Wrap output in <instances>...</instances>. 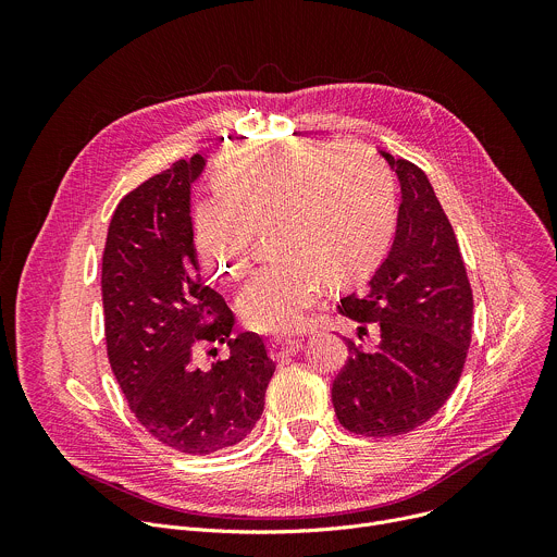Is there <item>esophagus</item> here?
<instances>
[{
  "label": "esophagus",
  "mask_w": 557,
  "mask_h": 557,
  "mask_svg": "<svg viewBox=\"0 0 557 557\" xmlns=\"http://www.w3.org/2000/svg\"><path fill=\"white\" fill-rule=\"evenodd\" d=\"M301 348L299 339H275L269 344V355L273 361H286Z\"/></svg>",
  "instance_id": "1"
}]
</instances>
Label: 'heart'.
Segmentation results:
<instances>
[{
  "instance_id": "1",
  "label": "heart",
  "mask_w": 557,
  "mask_h": 557,
  "mask_svg": "<svg viewBox=\"0 0 557 557\" xmlns=\"http://www.w3.org/2000/svg\"><path fill=\"white\" fill-rule=\"evenodd\" d=\"M396 222L394 183L359 145L260 143L228 156L218 189L196 209L194 237L202 269L220 282L240 277L258 231L277 256L237 295L249 329L297 333L324 284L346 288L383 262Z\"/></svg>"
}]
</instances>
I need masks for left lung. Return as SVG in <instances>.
<instances>
[{
	"label": "left lung",
	"instance_id": "8db88e82",
	"mask_svg": "<svg viewBox=\"0 0 557 557\" xmlns=\"http://www.w3.org/2000/svg\"><path fill=\"white\" fill-rule=\"evenodd\" d=\"M401 183L396 235L368 288L339 312L379 329L366 348L346 339L348 361L333 381L339 423L361 436H399L449 399L471 342L473 295L454 228L421 168L381 151Z\"/></svg>",
	"mask_w": 557,
	"mask_h": 557
}]
</instances>
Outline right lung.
Wrapping results in <instances>:
<instances>
[{"label": "right lung", "mask_w": 557, "mask_h": 557, "mask_svg": "<svg viewBox=\"0 0 557 557\" xmlns=\"http://www.w3.org/2000/svg\"><path fill=\"white\" fill-rule=\"evenodd\" d=\"M202 168L194 153L129 191L101 267L108 359L129 410L156 441L191 456L245 441L275 372L260 335L231 339L233 312L198 275L191 185ZM202 354L219 359L205 367Z\"/></svg>", "instance_id": "obj_1"}]
</instances>
